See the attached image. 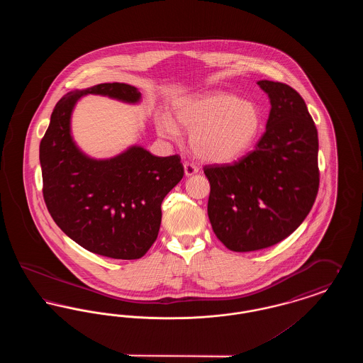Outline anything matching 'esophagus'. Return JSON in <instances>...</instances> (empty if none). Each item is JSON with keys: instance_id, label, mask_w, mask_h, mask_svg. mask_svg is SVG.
Listing matches in <instances>:
<instances>
[{"instance_id": "esophagus-1", "label": "esophagus", "mask_w": 363, "mask_h": 363, "mask_svg": "<svg viewBox=\"0 0 363 363\" xmlns=\"http://www.w3.org/2000/svg\"><path fill=\"white\" fill-rule=\"evenodd\" d=\"M184 169H185V175L186 177H190V175H193V174L199 173V167L197 166H194L193 163H185L184 164Z\"/></svg>"}]
</instances>
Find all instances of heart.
<instances>
[{"instance_id": "heart-1", "label": "heart", "mask_w": 363, "mask_h": 363, "mask_svg": "<svg viewBox=\"0 0 363 363\" xmlns=\"http://www.w3.org/2000/svg\"><path fill=\"white\" fill-rule=\"evenodd\" d=\"M174 116L191 133L193 154L211 163H230L240 159L252 150L262 130L259 106L225 91L184 99L175 106ZM156 130L162 138H179L178 126L167 116L157 118Z\"/></svg>"}]
</instances>
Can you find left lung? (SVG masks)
I'll return each mask as SVG.
<instances>
[{
	"label": "left lung",
	"instance_id": "obj_1",
	"mask_svg": "<svg viewBox=\"0 0 363 363\" xmlns=\"http://www.w3.org/2000/svg\"><path fill=\"white\" fill-rule=\"evenodd\" d=\"M271 111L256 150L234 164L206 166L208 218L233 252H253L283 241L314 204L318 135L302 96L290 86L259 80Z\"/></svg>",
	"mask_w": 363,
	"mask_h": 363
}]
</instances>
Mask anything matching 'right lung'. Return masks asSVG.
<instances>
[{
  "mask_svg": "<svg viewBox=\"0 0 363 363\" xmlns=\"http://www.w3.org/2000/svg\"><path fill=\"white\" fill-rule=\"evenodd\" d=\"M88 94L138 104L136 86L104 83L70 91L55 104L40 141L43 199L54 222L86 250L104 257H143L157 238L162 201L184 177L178 155L159 157L132 145L110 159L86 155L74 143L70 118Z\"/></svg>",
  "mask_w": 363,
  "mask_h": 363,
  "instance_id": "1",
  "label": "right lung"
}]
</instances>
